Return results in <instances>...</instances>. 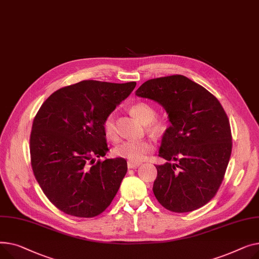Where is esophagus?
Listing matches in <instances>:
<instances>
[{
	"mask_svg": "<svg viewBox=\"0 0 259 259\" xmlns=\"http://www.w3.org/2000/svg\"><path fill=\"white\" fill-rule=\"evenodd\" d=\"M140 165H141V163H134V162H131V161L127 162L128 168H137V167H139Z\"/></svg>",
	"mask_w": 259,
	"mask_h": 259,
	"instance_id": "1",
	"label": "esophagus"
}]
</instances>
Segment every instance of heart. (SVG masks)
Segmentation results:
<instances>
[{
    "label": "heart",
    "instance_id": "b5f03b06",
    "mask_svg": "<svg viewBox=\"0 0 259 259\" xmlns=\"http://www.w3.org/2000/svg\"><path fill=\"white\" fill-rule=\"evenodd\" d=\"M133 115L138 118L145 125H148L150 131L161 132L164 130V125L159 122H153L156 118V110L153 105L145 102H138L132 106L131 109ZM103 132L106 138L109 140H116L118 137L117 126L115 122V115L113 113L109 114L103 121ZM154 144L147 140L140 141H125L119 144L115 148V155L127 159L134 163H140L146 159L148 154L154 150Z\"/></svg>",
    "mask_w": 259,
    "mask_h": 259
}]
</instances>
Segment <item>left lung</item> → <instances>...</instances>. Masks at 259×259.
<instances>
[{
	"instance_id": "left-lung-1",
	"label": "left lung",
	"mask_w": 259,
	"mask_h": 259,
	"mask_svg": "<svg viewBox=\"0 0 259 259\" xmlns=\"http://www.w3.org/2000/svg\"><path fill=\"white\" fill-rule=\"evenodd\" d=\"M136 95L161 104L170 122L159 149L167 162L156 166V199L178 213L203 207L219 190L231 156L230 123L222 104L183 75L147 80Z\"/></svg>"
}]
</instances>
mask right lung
Returning <instances> with one entry per match:
<instances>
[{
	"instance_id": "add662e5",
	"label": "right lung",
	"mask_w": 259,
	"mask_h": 259,
	"mask_svg": "<svg viewBox=\"0 0 259 259\" xmlns=\"http://www.w3.org/2000/svg\"><path fill=\"white\" fill-rule=\"evenodd\" d=\"M136 82L83 80L57 90L38 110L30 136L36 181L49 201L77 218L108 208L126 171L123 158L97 161L109 147L103 121L133 92Z\"/></svg>"
}]
</instances>
